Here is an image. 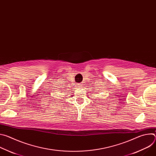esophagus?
I'll use <instances>...</instances> for the list:
<instances>
[{
  "label": "esophagus",
  "mask_w": 156,
  "mask_h": 156,
  "mask_svg": "<svg viewBox=\"0 0 156 156\" xmlns=\"http://www.w3.org/2000/svg\"><path fill=\"white\" fill-rule=\"evenodd\" d=\"M81 86H83V85H82V84H81Z\"/></svg>",
  "instance_id": "esophagus-1"
}]
</instances>
